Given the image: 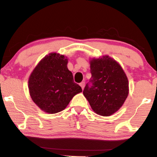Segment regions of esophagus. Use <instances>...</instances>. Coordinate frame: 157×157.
<instances>
[{
  "instance_id": "obj_1",
  "label": "esophagus",
  "mask_w": 157,
  "mask_h": 157,
  "mask_svg": "<svg viewBox=\"0 0 157 157\" xmlns=\"http://www.w3.org/2000/svg\"><path fill=\"white\" fill-rule=\"evenodd\" d=\"M79 85H80L82 89L84 90V88H85V82H82L79 84Z\"/></svg>"
}]
</instances>
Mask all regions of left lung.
Listing matches in <instances>:
<instances>
[{"label":"left lung","mask_w":157,"mask_h":157,"mask_svg":"<svg viewBox=\"0 0 157 157\" xmlns=\"http://www.w3.org/2000/svg\"><path fill=\"white\" fill-rule=\"evenodd\" d=\"M92 73L83 94L98 115L109 116L121 109L129 93V83L121 65L109 56L90 60Z\"/></svg>","instance_id":"8db88e82"}]
</instances>
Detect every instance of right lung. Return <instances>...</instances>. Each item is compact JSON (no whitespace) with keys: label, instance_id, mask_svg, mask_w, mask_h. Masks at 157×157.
Instances as JSON below:
<instances>
[{"label":"right lung","instance_id":"right-lung-1","mask_svg":"<svg viewBox=\"0 0 157 157\" xmlns=\"http://www.w3.org/2000/svg\"><path fill=\"white\" fill-rule=\"evenodd\" d=\"M67 57L51 53L30 75L28 86L33 101L42 111L56 113L66 108L75 95L82 92L67 69Z\"/></svg>","mask_w":157,"mask_h":157}]
</instances>
